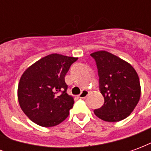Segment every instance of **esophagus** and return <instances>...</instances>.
Segmentation results:
<instances>
[{"mask_svg": "<svg viewBox=\"0 0 151 151\" xmlns=\"http://www.w3.org/2000/svg\"><path fill=\"white\" fill-rule=\"evenodd\" d=\"M89 95V91L87 90H83L82 92H81V94L78 95V97L80 99H85L87 97V95Z\"/></svg>", "mask_w": 151, "mask_h": 151, "instance_id": "obj_1", "label": "esophagus"}]
</instances>
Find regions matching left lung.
<instances>
[{
  "label": "left lung",
  "instance_id": "1",
  "mask_svg": "<svg viewBox=\"0 0 151 151\" xmlns=\"http://www.w3.org/2000/svg\"><path fill=\"white\" fill-rule=\"evenodd\" d=\"M95 60L99 77V89L104 98L101 108L95 109L99 119L116 122L129 116L141 96L138 75L133 66L106 51L91 54Z\"/></svg>",
  "mask_w": 151,
  "mask_h": 151
}]
</instances>
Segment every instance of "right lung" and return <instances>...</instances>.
<instances>
[{
	"label": "right lung",
	"mask_w": 151,
	"mask_h": 151,
	"mask_svg": "<svg viewBox=\"0 0 151 151\" xmlns=\"http://www.w3.org/2000/svg\"><path fill=\"white\" fill-rule=\"evenodd\" d=\"M77 60L52 53L25 70L18 83V99L31 121L40 126L52 127L68 117L74 100L66 92L65 77Z\"/></svg>",
	"instance_id": "obj_1"
}]
</instances>
